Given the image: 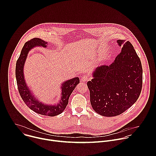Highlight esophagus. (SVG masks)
Wrapping results in <instances>:
<instances>
[{
    "label": "esophagus",
    "instance_id": "obj_1",
    "mask_svg": "<svg viewBox=\"0 0 156 156\" xmlns=\"http://www.w3.org/2000/svg\"><path fill=\"white\" fill-rule=\"evenodd\" d=\"M90 79V77H89L88 76H87L86 75H83L82 76V77L81 78V81H83V82H85V81H88Z\"/></svg>",
    "mask_w": 156,
    "mask_h": 156
}]
</instances>
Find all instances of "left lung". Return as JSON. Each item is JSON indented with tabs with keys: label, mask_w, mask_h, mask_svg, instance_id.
I'll return each mask as SVG.
<instances>
[{
	"label": "left lung",
	"mask_w": 156,
	"mask_h": 156,
	"mask_svg": "<svg viewBox=\"0 0 156 156\" xmlns=\"http://www.w3.org/2000/svg\"><path fill=\"white\" fill-rule=\"evenodd\" d=\"M122 51L110 65H101L87 83L90 102L95 112L102 116L119 115L138 100L142 89L141 60L129 41H117Z\"/></svg>",
	"instance_id": "obj_1"
}]
</instances>
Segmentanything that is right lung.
I'll return each mask as SVG.
<instances>
[{
    "mask_svg": "<svg viewBox=\"0 0 156 156\" xmlns=\"http://www.w3.org/2000/svg\"><path fill=\"white\" fill-rule=\"evenodd\" d=\"M48 42L39 38H33L27 42L21 50L20 55L16 63L15 75L19 93L26 105L34 112L49 117L56 116L62 112L69 103V98L75 90L76 85L80 83L78 77L64 81L62 84L61 98L58 103L55 105L44 104L39 102L32 94V92L25 82L23 69L29 51L36 46L46 48Z\"/></svg>",
    "mask_w": 156,
    "mask_h": 156,
    "instance_id": "obj_1",
    "label": "right lung"
}]
</instances>
